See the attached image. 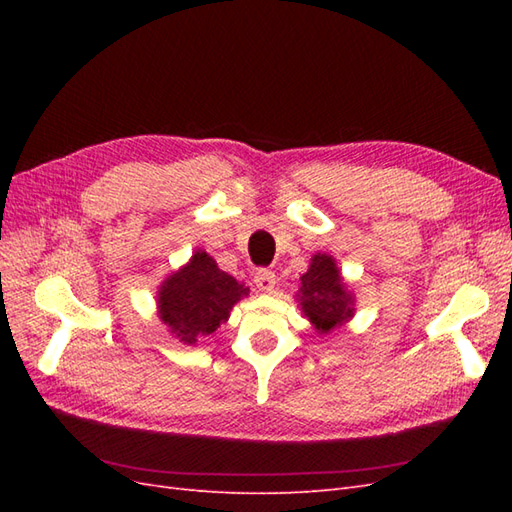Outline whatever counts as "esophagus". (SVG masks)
<instances>
[{
	"label": "esophagus",
	"mask_w": 512,
	"mask_h": 512,
	"mask_svg": "<svg viewBox=\"0 0 512 512\" xmlns=\"http://www.w3.org/2000/svg\"><path fill=\"white\" fill-rule=\"evenodd\" d=\"M254 284L260 292H273L275 288V273L269 269H258L254 275Z\"/></svg>",
	"instance_id": "34e87169"
}]
</instances>
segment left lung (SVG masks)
I'll use <instances>...</instances> for the list:
<instances>
[{
	"label": "left lung",
	"instance_id": "left-lung-1",
	"mask_svg": "<svg viewBox=\"0 0 512 512\" xmlns=\"http://www.w3.org/2000/svg\"><path fill=\"white\" fill-rule=\"evenodd\" d=\"M297 301L318 335L346 327L354 316V292L348 290L337 260L324 252L314 254L307 271L299 277Z\"/></svg>",
	"mask_w": 512,
	"mask_h": 512
}]
</instances>
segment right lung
<instances>
[{"label":"right lung","mask_w":512,"mask_h":512,"mask_svg":"<svg viewBox=\"0 0 512 512\" xmlns=\"http://www.w3.org/2000/svg\"><path fill=\"white\" fill-rule=\"evenodd\" d=\"M247 294L250 288L222 271L213 256L196 250L183 267L166 275L160 284L158 316L181 344L196 346L200 337L218 331L232 307Z\"/></svg>","instance_id":"1"}]
</instances>
